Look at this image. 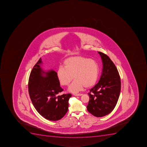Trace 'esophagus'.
I'll return each instance as SVG.
<instances>
[{
  "label": "esophagus",
  "mask_w": 147,
  "mask_h": 147,
  "mask_svg": "<svg viewBox=\"0 0 147 147\" xmlns=\"http://www.w3.org/2000/svg\"><path fill=\"white\" fill-rule=\"evenodd\" d=\"M82 94H74V96H82Z\"/></svg>",
  "instance_id": "1"
}]
</instances>
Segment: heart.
Listing matches in <instances>:
<instances>
[{
    "label": "heart",
    "instance_id": "1",
    "mask_svg": "<svg viewBox=\"0 0 147 147\" xmlns=\"http://www.w3.org/2000/svg\"><path fill=\"white\" fill-rule=\"evenodd\" d=\"M64 67H59L57 72V78L61 85L67 86L72 80L68 91L77 93L84 87L91 88L97 82L99 75V65L97 62L86 57L77 56L69 57L63 62Z\"/></svg>",
    "mask_w": 147,
    "mask_h": 147
}]
</instances>
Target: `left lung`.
I'll return each mask as SVG.
<instances>
[{"mask_svg":"<svg viewBox=\"0 0 147 147\" xmlns=\"http://www.w3.org/2000/svg\"><path fill=\"white\" fill-rule=\"evenodd\" d=\"M103 63L101 76L97 84L90 89L88 111L101 117L114 110L121 92L120 75L116 67L106 54L98 52Z\"/></svg>","mask_w":147,"mask_h":147,"instance_id":"1","label":"left lung"}]
</instances>
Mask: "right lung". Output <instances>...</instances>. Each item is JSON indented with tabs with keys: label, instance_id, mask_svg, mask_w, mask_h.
<instances>
[{
	"label": "right lung",
	"instance_id": "obj_1",
	"mask_svg": "<svg viewBox=\"0 0 147 147\" xmlns=\"http://www.w3.org/2000/svg\"><path fill=\"white\" fill-rule=\"evenodd\" d=\"M40 58L32 68L29 78L28 91L31 101L37 112L51 121L61 120L68 111L71 94H57L63 91L53 70L45 72L40 67Z\"/></svg>",
	"mask_w": 147,
	"mask_h": 147
}]
</instances>
